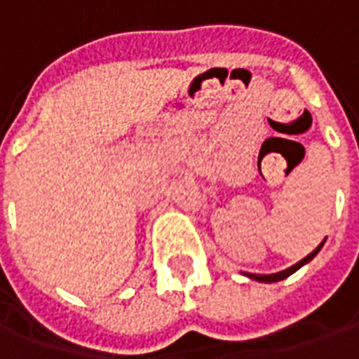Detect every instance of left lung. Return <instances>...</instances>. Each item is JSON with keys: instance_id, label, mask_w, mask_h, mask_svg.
Here are the masks:
<instances>
[{"instance_id": "8db88e82", "label": "left lung", "mask_w": 359, "mask_h": 359, "mask_svg": "<svg viewBox=\"0 0 359 359\" xmlns=\"http://www.w3.org/2000/svg\"><path fill=\"white\" fill-rule=\"evenodd\" d=\"M325 241H327V238H325ZM325 241L321 242V244H319V246H317V248L313 250V252H311V254H308V256L304 257V259H300V262H298V264H294L292 267H288V269H285V271H278V273H271V275H256V273H246V277L254 278V280H259V283H277V280H283V278L290 277V275H292V273H296V271L300 269L302 265L309 264V262H311V259H313V257H316L317 254H319V250L323 248Z\"/></svg>"}]
</instances>
